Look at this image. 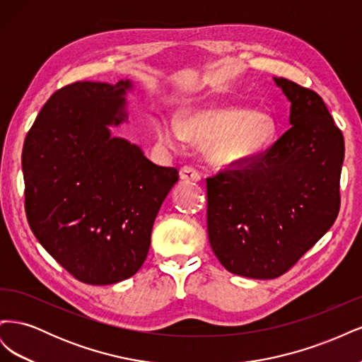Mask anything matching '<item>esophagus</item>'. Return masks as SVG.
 <instances>
[{
	"instance_id": "obj_1",
	"label": "esophagus",
	"mask_w": 362,
	"mask_h": 362,
	"mask_svg": "<svg viewBox=\"0 0 362 362\" xmlns=\"http://www.w3.org/2000/svg\"><path fill=\"white\" fill-rule=\"evenodd\" d=\"M180 177L181 180H185V181H193V182L201 181V173L192 166H184L180 170Z\"/></svg>"
}]
</instances>
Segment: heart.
Instances as JSON below:
<instances>
[{
	"instance_id": "obj_1",
	"label": "heart",
	"mask_w": 362,
	"mask_h": 362,
	"mask_svg": "<svg viewBox=\"0 0 362 362\" xmlns=\"http://www.w3.org/2000/svg\"><path fill=\"white\" fill-rule=\"evenodd\" d=\"M156 134L160 144L170 149L181 148L189 137L206 141V154L216 164L234 166L264 154L275 144L278 129L264 113L211 104L193 108L182 120L160 116Z\"/></svg>"
}]
</instances>
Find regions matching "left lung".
<instances>
[{"mask_svg":"<svg viewBox=\"0 0 362 362\" xmlns=\"http://www.w3.org/2000/svg\"><path fill=\"white\" fill-rule=\"evenodd\" d=\"M290 125L264 154L206 178L211 249L234 275L273 279L329 231L339 210L344 139L322 98L282 76Z\"/></svg>","mask_w":362,"mask_h":362,"instance_id":"left-lung-1","label":"left lung"}]
</instances>
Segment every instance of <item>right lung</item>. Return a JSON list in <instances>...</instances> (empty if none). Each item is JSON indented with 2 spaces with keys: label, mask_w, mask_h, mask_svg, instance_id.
Masks as SVG:
<instances>
[{
  "label": "right lung",
  "mask_w": 362,
  "mask_h": 362,
  "mask_svg": "<svg viewBox=\"0 0 362 362\" xmlns=\"http://www.w3.org/2000/svg\"><path fill=\"white\" fill-rule=\"evenodd\" d=\"M129 80L78 81L54 93L23 149L33 234L78 281L110 286L144 264L163 201L178 170L112 134L127 122Z\"/></svg>",
  "instance_id": "add662e5"
}]
</instances>
